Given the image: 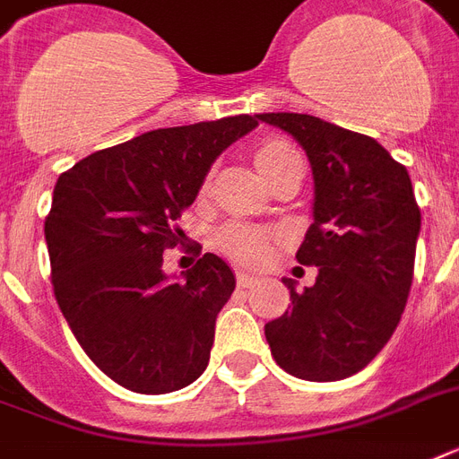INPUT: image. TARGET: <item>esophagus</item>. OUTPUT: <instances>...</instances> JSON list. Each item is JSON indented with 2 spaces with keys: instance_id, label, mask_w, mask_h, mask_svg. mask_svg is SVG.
Here are the masks:
<instances>
[{
  "instance_id": "esophagus-1",
  "label": "esophagus",
  "mask_w": 459,
  "mask_h": 459,
  "mask_svg": "<svg viewBox=\"0 0 459 459\" xmlns=\"http://www.w3.org/2000/svg\"><path fill=\"white\" fill-rule=\"evenodd\" d=\"M236 276H238V286H243V288L252 286V283H255V281H257V276H255V273L245 272V269H238Z\"/></svg>"
}]
</instances>
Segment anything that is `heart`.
Instances as JSON below:
<instances>
[{
    "label": "heart",
    "instance_id": "heart-1",
    "mask_svg": "<svg viewBox=\"0 0 459 459\" xmlns=\"http://www.w3.org/2000/svg\"><path fill=\"white\" fill-rule=\"evenodd\" d=\"M293 157H298V152L288 145L286 140L272 138L262 140L255 147L252 161L257 166V171L262 173V178L266 180L276 169H281V166L290 161ZM219 245L223 247V252H229L230 257L243 259V262H257L269 250V236H266L264 230L252 229V226L233 223V226H226L219 233Z\"/></svg>",
    "mask_w": 459,
    "mask_h": 459
}]
</instances>
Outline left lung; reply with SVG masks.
<instances>
[{"instance_id": "obj_1", "label": "left lung", "mask_w": 459, "mask_h": 459, "mask_svg": "<svg viewBox=\"0 0 459 459\" xmlns=\"http://www.w3.org/2000/svg\"><path fill=\"white\" fill-rule=\"evenodd\" d=\"M293 135L314 178L312 226L298 262L316 283L269 321L264 335L281 369L305 381H341L364 369L391 341L414 273L421 214L412 180L377 140L309 114H257Z\"/></svg>"}]
</instances>
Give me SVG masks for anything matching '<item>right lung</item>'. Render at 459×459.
<instances>
[{
    "mask_svg": "<svg viewBox=\"0 0 459 459\" xmlns=\"http://www.w3.org/2000/svg\"><path fill=\"white\" fill-rule=\"evenodd\" d=\"M259 126L229 117L159 128L61 173L45 221L54 298L88 357L128 391H180L207 369L236 276L204 252L178 276L164 250L216 157Z\"/></svg>",
    "mask_w": 459,
    "mask_h": 459,
    "instance_id": "1",
    "label": "right lung"
}]
</instances>
